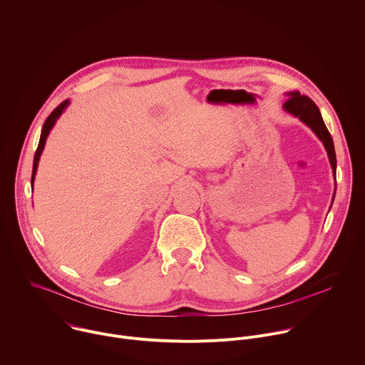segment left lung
<instances>
[{
  "label": "left lung",
  "instance_id": "1",
  "mask_svg": "<svg viewBox=\"0 0 365 365\" xmlns=\"http://www.w3.org/2000/svg\"><path fill=\"white\" fill-rule=\"evenodd\" d=\"M289 98L284 103L282 108L292 114L294 117H298L305 125H308L315 135L322 141L328 158H329V164L332 168V174L335 178V170H336V158H335V150H334V143L331 138V134L328 133L324 120L321 117V113L318 110V107L315 106V103L308 98L307 96H301L298 91H292L287 94ZM335 190H336V181H335V188H334V197H335ZM332 197V201H334Z\"/></svg>",
  "mask_w": 365,
  "mask_h": 365
}]
</instances>
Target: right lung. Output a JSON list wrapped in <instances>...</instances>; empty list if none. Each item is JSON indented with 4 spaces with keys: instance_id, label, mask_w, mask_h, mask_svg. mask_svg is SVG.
I'll list each match as a JSON object with an SVG mask.
<instances>
[{
    "instance_id": "add662e5",
    "label": "right lung",
    "mask_w": 365,
    "mask_h": 365,
    "mask_svg": "<svg viewBox=\"0 0 365 365\" xmlns=\"http://www.w3.org/2000/svg\"><path fill=\"white\" fill-rule=\"evenodd\" d=\"M70 104L68 100L63 101L50 115L48 118L46 120L44 125H43V131H41V137H40V143H38V147H37V151H36V155H34V164H33V177H31V184H34V178H36V173H37V167H38V161H40V157H41V153L44 150V145H46V141H47V137L51 131V128L54 127L56 121L58 120V117L63 114V111L67 108V106Z\"/></svg>"
}]
</instances>
